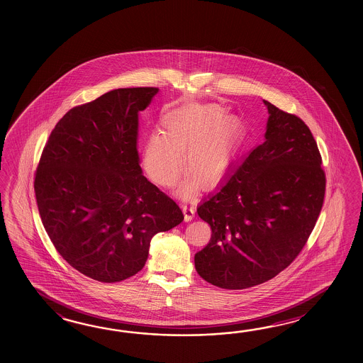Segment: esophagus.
<instances>
[{"mask_svg": "<svg viewBox=\"0 0 363 363\" xmlns=\"http://www.w3.org/2000/svg\"><path fill=\"white\" fill-rule=\"evenodd\" d=\"M183 211H184V219L185 222H189L194 218L196 214V210L193 206H188V205H183Z\"/></svg>", "mask_w": 363, "mask_h": 363, "instance_id": "1", "label": "esophagus"}]
</instances>
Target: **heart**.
<instances>
[{
    "mask_svg": "<svg viewBox=\"0 0 363 363\" xmlns=\"http://www.w3.org/2000/svg\"><path fill=\"white\" fill-rule=\"evenodd\" d=\"M219 105H186L162 116V131H153L144 141L143 164L150 179L161 186L178 182L186 169L202 184L218 183L228 169L239 140L241 125L235 116H224ZM196 180L184 182L179 194L192 197Z\"/></svg>",
    "mask_w": 363,
    "mask_h": 363,
    "instance_id": "1",
    "label": "heart"
}]
</instances>
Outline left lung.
<instances>
[{
    "mask_svg": "<svg viewBox=\"0 0 363 363\" xmlns=\"http://www.w3.org/2000/svg\"><path fill=\"white\" fill-rule=\"evenodd\" d=\"M263 102L270 114L264 143L197 208L213 233L194 266L224 289L258 286L286 269L323 206L325 174L313 133L301 118Z\"/></svg>",
    "mask_w": 363,
    "mask_h": 363,
    "instance_id": "obj_1",
    "label": "left lung"
}]
</instances>
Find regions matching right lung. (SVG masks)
Instances as JSON below:
<instances>
[{"instance_id":"1","label":"right lung","mask_w":363,"mask_h":363,"mask_svg":"<svg viewBox=\"0 0 363 363\" xmlns=\"http://www.w3.org/2000/svg\"><path fill=\"white\" fill-rule=\"evenodd\" d=\"M158 88H119L79 105L50 133L35 172L40 216L62 258L116 283L147 262L150 240L184 220L140 167L139 113Z\"/></svg>"}]
</instances>
